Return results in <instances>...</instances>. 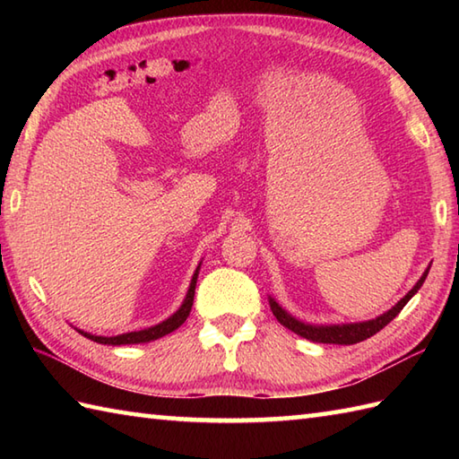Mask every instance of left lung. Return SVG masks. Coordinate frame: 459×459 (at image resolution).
Wrapping results in <instances>:
<instances>
[{
	"mask_svg": "<svg viewBox=\"0 0 459 459\" xmlns=\"http://www.w3.org/2000/svg\"><path fill=\"white\" fill-rule=\"evenodd\" d=\"M430 270V268H428ZM428 270L422 274V278L416 281V286L408 291V294L398 301V304L388 309L386 314L378 316L377 319H368V321H360V324H343V325H309L304 324V321H299L296 317H291L286 309H281L274 298H270V309L272 314L276 316V319L280 321L281 325L288 327L290 331H294V333L306 337L309 341H314V343H333V345H353L359 343V341H365L368 337H373L375 333H378L380 329L385 325L391 324V321L401 314V309L408 304V299H411L420 286L424 284V280L428 276Z\"/></svg>",
	"mask_w": 459,
	"mask_h": 459,
	"instance_id": "1",
	"label": "left lung"
}]
</instances>
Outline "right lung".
<instances>
[{
  "label": "right lung",
  "instance_id": "right-lung-1",
  "mask_svg": "<svg viewBox=\"0 0 459 459\" xmlns=\"http://www.w3.org/2000/svg\"><path fill=\"white\" fill-rule=\"evenodd\" d=\"M199 268L195 270L193 274V280L189 284V290H187V296H185L181 307L175 311V314L171 317H168L165 321H161V324L153 325V327H148V329H142V331H132V333H122V335H114V337H102V335H92V333H86V331H81L79 333L84 335L86 339L91 341H96V343H102V345H134V343H148V341H153V339H160L163 335L171 333V331L178 329L179 325L185 324V319L189 317V311L193 307V298H195V286H197V276H199Z\"/></svg>",
  "mask_w": 459,
  "mask_h": 459
}]
</instances>
